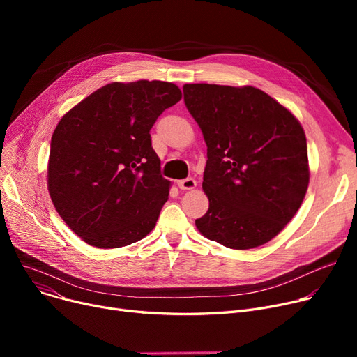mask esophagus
I'll return each mask as SVG.
<instances>
[{
    "label": "esophagus",
    "mask_w": 357,
    "mask_h": 357,
    "mask_svg": "<svg viewBox=\"0 0 357 357\" xmlns=\"http://www.w3.org/2000/svg\"><path fill=\"white\" fill-rule=\"evenodd\" d=\"M178 186L181 190H194L195 186H197V181L194 179V178H185V179H181V181H178Z\"/></svg>",
    "instance_id": "34e87169"
}]
</instances>
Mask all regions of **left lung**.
<instances>
[{
	"label": "left lung",
	"instance_id": "1",
	"mask_svg": "<svg viewBox=\"0 0 357 357\" xmlns=\"http://www.w3.org/2000/svg\"><path fill=\"white\" fill-rule=\"evenodd\" d=\"M183 101L207 143L202 188L210 208L197 229L230 249L265 245L292 220L308 188L301 124L253 86L186 84Z\"/></svg>",
	"mask_w": 357,
	"mask_h": 357
}]
</instances>
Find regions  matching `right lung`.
Here are the masks:
<instances>
[{"label":"right lung","instance_id":"obj_1","mask_svg":"<svg viewBox=\"0 0 357 357\" xmlns=\"http://www.w3.org/2000/svg\"><path fill=\"white\" fill-rule=\"evenodd\" d=\"M181 98L171 82H112L56 126L49 194L68 227L88 245L123 248L156 226L171 182L160 174L150 128Z\"/></svg>","mask_w":357,"mask_h":357}]
</instances>
